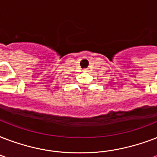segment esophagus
Wrapping results in <instances>:
<instances>
[{
  "mask_svg": "<svg viewBox=\"0 0 157 157\" xmlns=\"http://www.w3.org/2000/svg\"><path fill=\"white\" fill-rule=\"evenodd\" d=\"M85 71H86V70H85Z\"/></svg>",
  "mask_w": 157,
  "mask_h": 157,
  "instance_id": "esophagus-1",
  "label": "esophagus"
}]
</instances>
